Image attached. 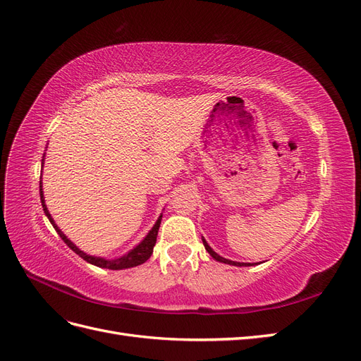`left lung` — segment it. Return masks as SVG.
<instances>
[{"label": "left lung", "instance_id": "8db88e82", "mask_svg": "<svg viewBox=\"0 0 361 361\" xmlns=\"http://www.w3.org/2000/svg\"><path fill=\"white\" fill-rule=\"evenodd\" d=\"M203 239V238H202ZM203 245H204V248L207 250V253H209L215 260H218V262H223V264H227V265H235V267H248L250 264H241V262H233V260H228V259H224V257H221L220 255H216L215 253V251L209 247V245H207V243L204 241V239H203Z\"/></svg>", "mask_w": 361, "mask_h": 361}]
</instances>
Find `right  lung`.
Returning <instances> with one entry per match:
<instances>
[{"instance_id":"add662e5","label":"right lung","mask_w":361,"mask_h":361,"mask_svg":"<svg viewBox=\"0 0 361 361\" xmlns=\"http://www.w3.org/2000/svg\"><path fill=\"white\" fill-rule=\"evenodd\" d=\"M43 158H45V155H43ZM42 167H43V159H42ZM40 202H42L43 211H45L47 216L49 218L51 224L54 226V228H56L57 233L60 235V238L63 239V241L66 243V245H68L71 250H73L76 255H78L80 257H82L84 260L89 262V264H92V265H96V267H99V268H106V269H126V268H133V267L145 264V262L152 256V253H154V247H155V244H157V236H158V231H159V224H161L162 215H159V218L157 220L155 226L152 227V231L147 233V236H146V238L143 239V241H141L134 250H130L128 255H125V256H122V257L111 259V260H110V259L96 257V256H90V255L84 253V251H81L78 247H76V245L71 241V239H68L66 235H64V233L60 231L59 226H57L56 223H54L52 216H51V214H49V211H48V207H47V204H45V197H43V191H42V180H40Z\"/></svg>"}]
</instances>
